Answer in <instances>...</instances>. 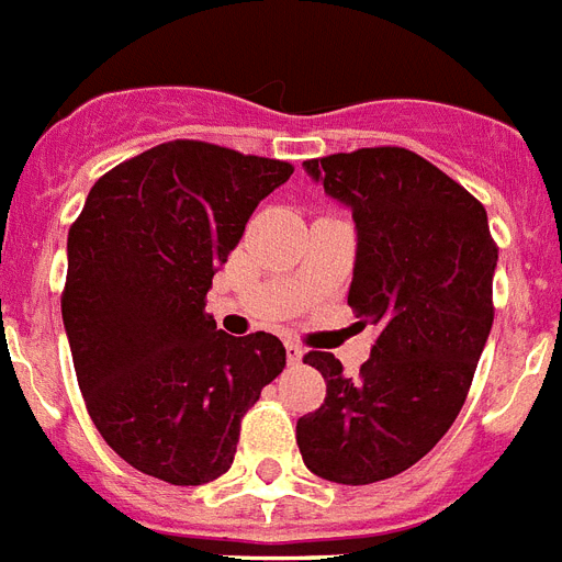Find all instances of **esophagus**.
I'll list each match as a JSON object with an SVG mask.
<instances>
[{
    "label": "esophagus",
    "mask_w": 562,
    "mask_h": 562,
    "mask_svg": "<svg viewBox=\"0 0 562 562\" xmlns=\"http://www.w3.org/2000/svg\"><path fill=\"white\" fill-rule=\"evenodd\" d=\"M284 348H286V357H290V362H302V357H304L302 345H299V342H284Z\"/></svg>",
    "instance_id": "1"
}]
</instances>
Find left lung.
<instances>
[{
  "label": "left lung",
  "mask_w": 562,
  "mask_h": 562,
  "mask_svg": "<svg viewBox=\"0 0 562 562\" xmlns=\"http://www.w3.org/2000/svg\"><path fill=\"white\" fill-rule=\"evenodd\" d=\"M304 170L351 211L348 304L380 334L357 380L334 353L304 357L327 397L299 417L295 441L327 482H383L424 459L459 417L491 336L499 249L484 205L412 150L362 147Z\"/></svg>",
  "instance_id": "left-lung-1"
}]
</instances>
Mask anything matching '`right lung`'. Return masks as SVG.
Instances as JSON below:
<instances>
[{"mask_svg":"<svg viewBox=\"0 0 562 562\" xmlns=\"http://www.w3.org/2000/svg\"><path fill=\"white\" fill-rule=\"evenodd\" d=\"M293 165L168 142L98 179L69 228L63 327L89 417L121 459L170 484L235 461L240 417L286 366L272 334L205 316L211 278Z\"/></svg>","mask_w":562,"mask_h":562,"instance_id":"obj_1","label":"right lung"}]
</instances>
